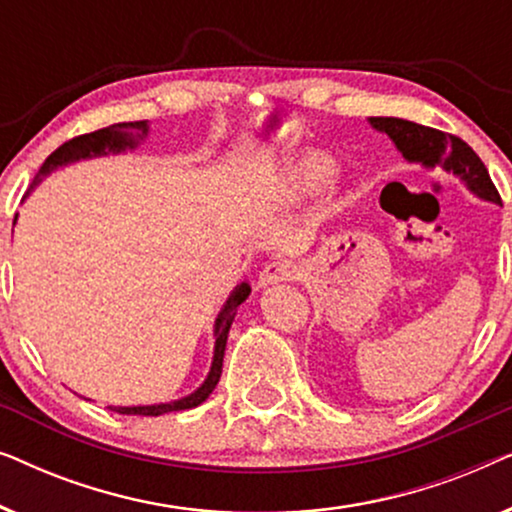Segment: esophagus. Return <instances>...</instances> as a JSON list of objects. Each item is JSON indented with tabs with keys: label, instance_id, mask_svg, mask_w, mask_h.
<instances>
[{
	"label": "esophagus",
	"instance_id": "esophagus-1",
	"mask_svg": "<svg viewBox=\"0 0 512 512\" xmlns=\"http://www.w3.org/2000/svg\"><path fill=\"white\" fill-rule=\"evenodd\" d=\"M298 268L291 261H272L265 265L258 275V284L261 286H270V284H279V282H289V279H296Z\"/></svg>",
	"mask_w": 512,
	"mask_h": 512
}]
</instances>
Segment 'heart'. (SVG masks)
<instances>
[{
	"label": "heart",
	"mask_w": 512,
	"mask_h": 512,
	"mask_svg": "<svg viewBox=\"0 0 512 512\" xmlns=\"http://www.w3.org/2000/svg\"><path fill=\"white\" fill-rule=\"evenodd\" d=\"M331 174V163L319 156L300 158L289 170V186L296 193H310L314 188L324 184Z\"/></svg>",
	"instance_id": "1"
}]
</instances>
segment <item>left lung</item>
I'll use <instances>...</instances> for the list:
<instances>
[{
  "mask_svg": "<svg viewBox=\"0 0 512 512\" xmlns=\"http://www.w3.org/2000/svg\"><path fill=\"white\" fill-rule=\"evenodd\" d=\"M370 125L377 130L387 132L394 139V144L403 151V156L426 167L440 165L447 172H454L459 179L466 181L475 195L482 200L501 205V195L496 191L494 181L489 179V172L482 163L478 153L468 146L464 139L450 132H440L426 125L403 121V118H370Z\"/></svg>",
  "mask_w": 512,
  "mask_h": 512,
  "instance_id": "1",
  "label": "left lung"
}]
</instances>
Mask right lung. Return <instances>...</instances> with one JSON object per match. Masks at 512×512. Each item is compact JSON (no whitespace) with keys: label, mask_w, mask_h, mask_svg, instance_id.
Segmentation results:
<instances>
[{"label":"right lung","mask_w":512,"mask_h":512,"mask_svg":"<svg viewBox=\"0 0 512 512\" xmlns=\"http://www.w3.org/2000/svg\"><path fill=\"white\" fill-rule=\"evenodd\" d=\"M149 135V125L146 121H132V123H114L109 128L88 132V135H79L74 139H69L62 146H58L51 156L46 158V163L41 165V170L37 177H34L30 191L39 184L41 177H46L48 172H53L55 167L74 163V160L81 158H90V156H107V153H121L125 149H135L139 139H144ZM27 191V193H30ZM251 286L247 282H242L237 289L230 293V298L223 305V310L219 314L214 324V361H212V370H209L205 384L198 391H193L191 396L179 398V401L172 403H160V405H137V408H111L114 412H121V415H142V417H158L165 415V412H179V410H191L195 405H200L205 398L212 394L216 384L221 380V368H223V352H226V340H228V331L230 324H233L237 307H240L244 300L249 298Z\"/></svg>","instance_id":"obj_1"}]
</instances>
